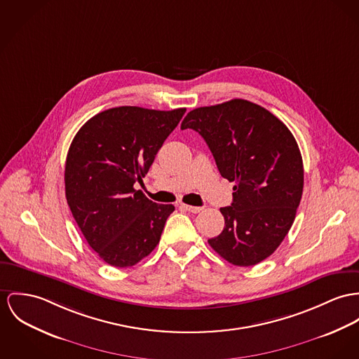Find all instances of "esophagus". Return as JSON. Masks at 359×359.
<instances>
[{"label":"esophagus","mask_w":359,"mask_h":359,"mask_svg":"<svg viewBox=\"0 0 359 359\" xmlns=\"http://www.w3.org/2000/svg\"><path fill=\"white\" fill-rule=\"evenodd\" d=\"M182 208H184L186 210H189L190 213H194V215H196V213H199L201 210H203V208H202V206H190V205H182Z\"/></svg>","instance_id":"1"}]
</instances>
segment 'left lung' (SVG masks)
<instances>
[{
	"instance_id": "obj_1",
	"label": "left lung",
	"mask_w": 359,
	"mask_h": 359,
	"mask_svg": "<svg viewBox=\"0 0 359 359\" xmlns=\"http://www.w3.org/2000/svg\"><path fill=\"white\" fill-rule=\"evenodd\" d=\"M182 130L208 143L221 176L233 182V201L221 208L225 225L209 245L236 266L275 252L295 220L304 191L298 143L275 114L246 100L190 111Z\"/></svg>"
}]
</instances>
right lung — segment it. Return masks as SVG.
Listing matches in <instances>:
<instances>
[{"mask_svg":"<svg viewBox=\"0 0 359 359\" xmlns=\"http://www.w3.org/2000/svg\"><path fill=\"white\" fill-rule=\"evenodd\" d=\"M186 108L118 107L91 117L72 140L65 196L88 246L116 268H128L160 242L173 205L135 190Z\"/></svg>","mask_w":359,"mask_h":359,"instance_id":"add662e5","label":"right lung"}]
</instances>
